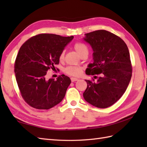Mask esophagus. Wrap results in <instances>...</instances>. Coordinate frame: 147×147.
Instances as JSON below:
<instances>
[{"label":"esophagus","instance_id":"obj_1","mask_svg":"<svg viewBox=\"0 0 147 147\" xmlns=\"http://www.w3.org/2000/svg\"><path fill=\"white\" fill-rule=\"evenodd\" d=\"M78 80V79L76 78H71V80L72 82H76V81H77Z\"/></svg>","mask_w":147,"mask_h":147}]
</instances>
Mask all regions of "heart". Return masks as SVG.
Wrapping results in <instances>:
<instances>
[{
    "label": "heart",
    "instance_id": "b5f03b06",
    "mask_svg": "<svg viewBox=\"0 0 147 147\" xmlns=\"http://www.w3.org/2000/svg\"><path fill=\"white\" fill-rule=\"evenodd\" d=\"M74 49L77 52V53L80 55H82L84 52L88 51L86 46L82 42H76L74 43ZM64 57V52H62L59 55V60L62 61ZM82 72V68L80 66H67L64 69V73L68 75L78 76L81 74Z\"/></svg>",
    "mask_w": 147,
    "mask_h": 147
}]
</instances>
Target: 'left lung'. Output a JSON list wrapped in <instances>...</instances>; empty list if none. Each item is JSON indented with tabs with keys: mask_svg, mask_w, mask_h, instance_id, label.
<instances>
[{
	"mask_svg": "<svg viewBox=\"0 0 147 147\" xmlns=\"http://www.w3.org/2000/svg\"><path fill=\"white\" fill-rule=\"evenodd\" d=\"M83 39L93 51V62L88 65L86 74L99 75L95 82L94 79L85 80L83 97L95 107H109L123 96L131 78L128 48L120 37L104 30L86 33Z\"/></svg>",
	"mask_w": 147,
	"mask_h": 147,
	"instance_id": "8db88e82",
	"label": "left lung"
}]
</instances>
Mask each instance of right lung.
Segmentation results:
<instances>
[{
    "mask_svg": "<svg viewBox=\"0 0 147 147\" xmlns=\"http://www.w3.org/2000/svg\"><path fill=\"white\" fill-rule=\"evenodd\" d=\"M74 36L42 33L32 36L21 47L14 63L16 79L21 95L36 109H47L59 104L71 83L64 74L57 80L46 79L48 70L59 63V55Z\"/></svg>",
    "mask_w": 147,
    "mask_h": 147,
    "instance_id": "obj_1",
    "label": "right lung"
}]
</instances>
